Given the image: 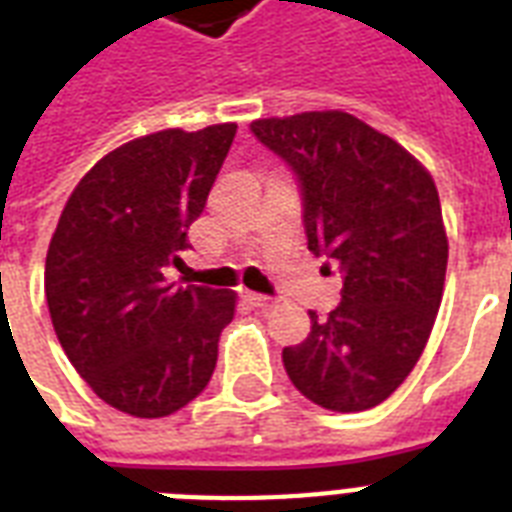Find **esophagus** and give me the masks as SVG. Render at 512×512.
<instances>
[{"label": "esophagus", "instance_id": "obj_1", "mask_svg": "<svg viewBox=\"0 0 512 512\" xmlns=\"http://www.w3.org/2000/svg\"><path fill=\"white\" fill-rule=\"evenodd\" d=\"M241 297H244V303L252 305V308H260V311H268L273 305V300H268V297L263 295H255V292H244Z\"/></svg>", "mask_w": 512, "mask_h": 512}]
</instances>
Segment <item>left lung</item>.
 I'll return each mask as SVG.
<instances>
[{"mask_svg": "<svg viewBox=\"0 0 512 512\" xmlns=\"http://www.w3.org/2000/svg\"><path fill=\"white\" fill-rule=\"evenodd\" d=\"M249 130L297 177L308 249L342 276L329 319L311 316L281 350L313 404L364 412L382 404L422 356L444 295L446 244L433 177L388 135L342 111L260 119Z\"/></svg>", "mask_w": 512, "mask_h": 512, "instance_id": "obj_1", "label": "left lung"}]
</instances>
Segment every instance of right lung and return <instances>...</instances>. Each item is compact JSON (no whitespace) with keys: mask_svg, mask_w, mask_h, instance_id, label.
I'll list each match as a JSON object with an SVG mask.
<instances>
[{"mask_svg":"<svg viewBox=\"0 0 512 512\" xmlns=\"http://www.w3.org/2000/svg\"><path fill=\"white\" fill-rule=\"evenodd\" d=\"M236 124L164 130L103 156L52 233L44 295L68 361L106 404L167 417L207 388L236 295L177 287L188 228L204 212Z\"/></svg>","mask_w":512,"mask_h":512,"instance_id":"right-lung-1","label":"right lung"}]
</instances>
